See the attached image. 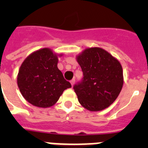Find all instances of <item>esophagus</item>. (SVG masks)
<instances>
[{
  "mask_svg": "<svg viewBox=\"0 0 148 148\" xmlns=\"http://www.w3.org/2000/svg\"><path fill=\"white\" fill-rule=\"evenodd\" d=\"M75 78H73V79H72V80L70 81V84H71L72 86L74 85V84H75Z\"/></svg>",
  "mask_w": 148,
  "mask_h": 148,
  "instance_id": "obj_1",
  "label": "esophagus"
}]
</instances>
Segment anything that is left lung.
Returning a JSON list of instances; mask_svg holds the SVG:
<instances>
[{
    "instance_id": "8db88e82",
    "label": "left lung",
    "mask_w": 148,
    "mask_h": 148,
    "mask_svg": "<svg viewBox=\"0 0 148 148\" xmlns=\"http://www.w3.org/2000/svg\"><path fill=\"white\" fill-rule=\"evenodd\" d=\"M77 61L84 75L73 86L79 103L90 111L108 108L117 99L124 83L119 61L99 47L85 49L77 56Z\"/></svg>"
}]
</instances>
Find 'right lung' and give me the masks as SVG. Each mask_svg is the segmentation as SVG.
<instances>
[{
    "label": "right lung",
    "instance_id": "add662e5",
    "mask_svg": "<svg viewBox=\"0 0 148 148\" xmlns=\"http://www.w3.org/2000/svg\"><path fill=\"white\" fill-rule=\"evenodd\" d=\"M57 55L48 48L39 49L22 63L18 86L22 95L32 105L49 108L57 102L64 90L71 87L58 70Z\"/></svg>",
    "mask_w": 148,
    "mask_h": 148
}]
</instances>
